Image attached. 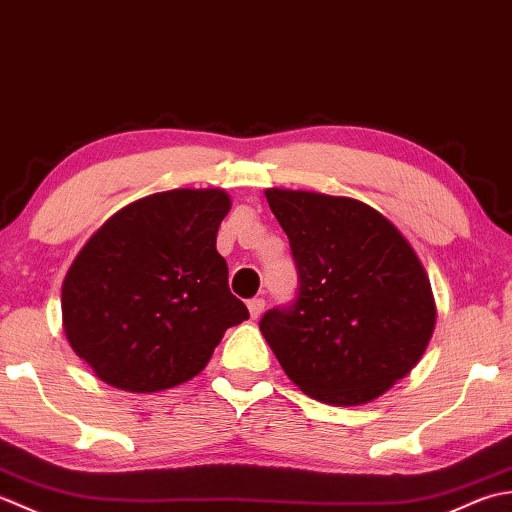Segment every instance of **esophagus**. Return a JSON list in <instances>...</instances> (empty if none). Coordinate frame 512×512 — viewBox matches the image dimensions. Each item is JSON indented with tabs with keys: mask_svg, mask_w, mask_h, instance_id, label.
<instances>
[{
	"mask_svg": "<svg viewBox=\"0 0 512 512\" xmlns=\"http://www.w3.org/2000/svg\"><path fill=\"white\" fill-rule=\"evenodd\" d=\"M247 309H249V316L258 318L260 314H263V309H265V300L263 298H252V300L247 302Z\"/></svg>",
	"mask_w": 512,
	"mask_h": 512,
	"instance_id": "1",
	"label": "esophagus"
}]
</instances>
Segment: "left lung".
Masks as SVG:
<instances>
[{"instance_id":"1","label":"left lung","mask_w":512,"mask_h":512,"mask_svg":"<svg viewBox=\"0 0 512 512\" xmlns=\"http://www.w3.org/2000/svg\"><path fill=\"white\" fill-rule=\"evenodd\" d=\"M289 236L300 289L260 331L296 387L358 406L409 375L435 329L431 280L387 216L349 196L265 190Z\"/></svg>"}]
</instances>
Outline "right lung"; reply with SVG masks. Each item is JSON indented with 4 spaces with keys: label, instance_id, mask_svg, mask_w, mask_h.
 <instances>
[{
    "label": "right lung",
    "instance_id": "add662e5",
    "mask_svg": "<svg viewBox=\"0 0 512 512\" xmlns=\"http://www.w3.org/2000/svg\"><path fill=\"white\" fill-rule=\"evenodd\" d=\"M229 207L221 187L156 192L121 207L81 247L61 285V320L101 382L130 393L172 389L249 318L216 252Z\"/></svg>",
    "mask_w": 512,
    "mask_h": 512
}]
</instances>
